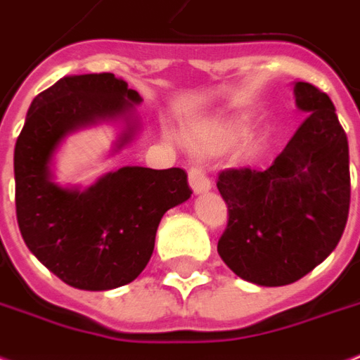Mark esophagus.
Returning a JSON list of instances; mask_svg holds the SVG:
<instances>
[{"label": "esophagus", "mask_w": 360, "mask_h": 360, "mask_svg": "<svg viewBox=\"0 0 360 360\" xmlns=\"http://www.w3.org/2000/svg\"><path fill=\"white\" fill-rule=\"evenodd\" d=\"M188 185H191L194 194H202L212 188V183H210V179H207L206 173L196 166L191 167V172H188Z\"/></svg>", "instance_id": "obj_1"}]
</instances>
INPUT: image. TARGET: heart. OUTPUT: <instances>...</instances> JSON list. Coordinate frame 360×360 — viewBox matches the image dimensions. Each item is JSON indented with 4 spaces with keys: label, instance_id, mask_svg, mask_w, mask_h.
<instances>
[{
    "label": "heart",
    "instance_id": "1",
    "mask_svg": "<svg viewBox=\"0 0 360 360\" xmlns=\"http://www.w3.org/2000/svg\"><path fill=\"white\" fill-rule=\"evenodd\" d=\"M246 120H231L219 126H207L202 129H196L188 135L191 145L196 146L202 153H221L227 150L231 146L238 145L244 137L248 135Z\"/></svg>",
    "mask_w": 360,
    "mask_h": 360
}]
</instances>
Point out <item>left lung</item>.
<instances>
[{
    "instance_id": "1",
    "label": "left lung",
    "mask_w": 360,
    "mask_h": 360,
    "mask_svg": "<svg viewBox=\"0 0 360 360\" xmlns=\"http://www.w3.org/2000/svg\"><path fill=\"white\" fill-rule=\"evenodd\" d=\"M294 97L307 120L273 166L227 169L217 179L229 210L217 252L257 286H286L311 273L334 252L349 214V146L334 103L305 82H295Z\"/></svg>"
}]
</instances>
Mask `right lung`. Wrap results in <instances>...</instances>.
<instances>
[{"instance_id": "add662e5", "label": "right lung", "mask_w": 360, "mask_h": 360, "mask_svg": "<svg viewBox=\"0 0 360 360\" xmlns=\"http://www.w3.org/2000/svg\"><path fill=\"white\" fill-rule=\"evenodd\" d=\"M141 95L114 74L65 76L32 101L15 145V202L20 234L32 254L68 286L112 290L146 267L156 231L169 207L187 202L179 167L124 166L91 187L55 181V154L72 133L118 126L110 156L137 137Z\"/></svg>"}]
</instances>
